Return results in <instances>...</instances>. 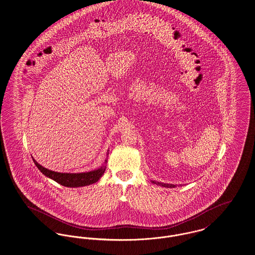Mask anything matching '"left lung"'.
<instances>
[{"mask_svg": "<svg viewBox=\"0 0 255 255\" xmlns=\"http://www.w3.org/2000/svg\"><path fill=\"white\" fill-rule=\"evenodd\" d=\"M152 183L155 184L156 186H159V187H170V188L177 186V185H172V184H164V183H160V182H156V181H152Z\"/></svg>", "mask_w": 255, "mask_h": 255, "instance_id": "8db88e82", "label": "left lung"}]
</instances>
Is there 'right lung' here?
Here are the masks:
<instances>
[{"mask_svg": "<svg viewBox=\"0 0 255 255\" xmlns=\"http://www.w3.org/2000/svg\"><path fill=\"white\" fill-rule=\"evenodd\" d=\"M107 156H108V151H107ZM33 160L35 166L44 176L52 179L53 181L57 182L58 184L64 187H85V186H90L97 183L104 174L106 169V163H107V157H106L103 165L98 169L92 170L89 172H82V173H61V172H55L43 167L38 162H36L34 158H33Z\"/></svg>", "mask_w": 255, "mask_h": 255, "instance_id": "obj_1", "label": "right lung"}]
</instances>
